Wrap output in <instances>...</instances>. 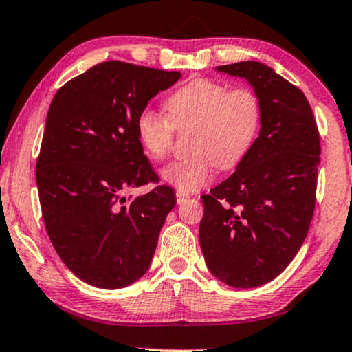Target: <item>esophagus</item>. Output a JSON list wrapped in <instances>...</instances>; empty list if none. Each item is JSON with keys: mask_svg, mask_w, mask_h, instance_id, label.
<instances>
[{"mask_svg": "<svg viewBox=\"0 0 352 352\" xmlns=\"http://www.w3.org/2000/svg\"><path fill=\"white\" fill-rule=\"evenodd\" d=\"M186 201H189V194L183 192V190H177V192H176V202L177 204H184Z\"/></svg>", "mask_w": 352, "mask_h": 352, "instance_id": "obj_1", "label": "esophagus"}]
</instances>
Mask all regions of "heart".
<instances>
[{
    "instance_id": "heart-1",
    "label": "heart",
    "mask_w": 352,
    "mask_h": 352,
    "mask_svg": "<svg viewBox=\"0 0 352 352\" xmlns=\"http://www.w3.org/2000/svg\"><path fill=\"white\" fill-rule=\"evenodd\" d=\"M168 117L145 109L137 117L135 132L142 148L151 158L169 153L175 127L192 125L189 146L192 155L175 160L162 171L163 181L183 192L209 184L215 166L232 169L253 146L261 125V104L251 89H230L214 80L189 81L164 102Z\"/></svg>"
}]
</instances>
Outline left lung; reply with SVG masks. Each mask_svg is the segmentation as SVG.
Masks as SVG:
<instances>
[{"label": "left lung", "mask_w": 352, "mask_h": 352, "mask_svg": "<svg viewBox=\"0 0 352 352\" xmlns=\"http://www.w3.org/2000/svg\"><path fill=\"white\" fill-rule=\"evenodd\" d=\"M243 78L261 129L235 173L204 194L199 241L209 271L236 289L267 284L296 258L315 210L320 135L305 94L259 62L217 67Z\"/></svg>", "instance_id": "1"}]
</instances>
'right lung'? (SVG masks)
<instances>
[{"mask_svg":"<svg viewBox=\"0 0 352 352\" xmlns=\"http://www.w3.org/2000/svg\"><path fill=\"white\" fill-rule=\"evenodd\" d=\"M181 78L125 62L91 67L56 91L37 158V189L56 254L86 284L127 287L148 271L160 230L176 206L137 138V117Z\"/></svg>","mask_w":352,"mask_h":352,"instance_id":"1","label":"right lung"}]
</instances>
